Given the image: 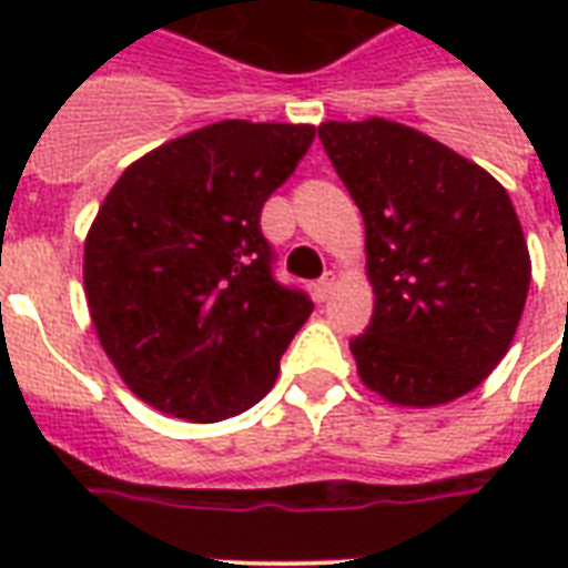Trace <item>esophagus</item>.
<instances>
[{
    "instance_id": "esophagus-1",
    "label": "esophagus",
    "mask_w": 568,
    "mask_h": 568,
    "mask_svg": "<svg viewBox=\"0 0 568 568\" xmlns=\"http://www.w3.org/2000/svg\"><path fill=\"white\" fill-rule=\"evenodd\" d=\"M336 280H338V276L333 274V271H327V274L321 276V280H318V297H321V301H327L329 292H333V285H336Z\"/></svg>"
}]
</instances>
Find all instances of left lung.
<instances>
[{"instance_id": "1", "label": "left lung", "mask_w": 568, "mask_h": 568, "mask_svg": "<svg viewBox=\"0 0 568 568\" xmlns=\"http://www.w3.org/2000/svg\"><path fill=\"white\" fill-rule=\"evenodd\" d=\"M318 138L365 221L374 315L351 342L356 372L397 406L463 397L501 363L528 301L510 194L404 123L329 120Z\"/></svg>"}]
</instances>
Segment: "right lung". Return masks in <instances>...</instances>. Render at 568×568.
Here are the masks:
<instances>
[{
    "mask_svg": "<svg viewBox=\"0 0 568 568\" xmlns=\"http://www.w3.org/2000/svg\"><path fill=\"white\" fill-rule=\"evenodd\" d=\"M315 126L221 120L129 164L84 239V297L141 400L212 424L271 392L312 301L274 280L262 205Z\"/></svg>",
    "mask_w": 568,
    "mask_h": 568,
    "instance_id": "obj_1",
    "label": "right lung"
}]
</instances>
